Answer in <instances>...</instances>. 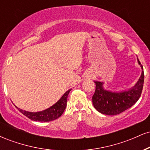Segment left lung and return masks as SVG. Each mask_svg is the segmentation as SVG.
Listing matches in <instances>:
<instances>
[{"instance_id": "8db88e82", "label": "left lung", "mask_w": 150, "mask_h": 150, "mask_svg": "<svg viewBox=\"0 0 150 150\" xmlns=\"http://www.w3.org/2000/svg\"><path fill=\"white\" fill-rule=\"evenodd\" d=\"M142 68V73L136 84L128 90L112 92L104 88V82L94 81L96 89L92 97L94 107L99 112L108 116L119 114L137 102L140 97L144 84L143 67L137 58Z\"/></svg>"}]
</instances>
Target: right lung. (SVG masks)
Returning <instances> with one entry per match:
<instances>
[{"label": "right lung", "mask_w": 150, "mask_h": 150, "mask_svg": "<svg viewBox=\"0 0 150 150\" xmlns=\"http://www.w3.org/2000/svg\"><path fill=\"white\" fill-rule=\"evenodd\" d=\"M70 90H71V89H68L67 92L64 93V94L62 96L61 99L56 104H53L51 107L44 110V111H37V112H30V111L22 110L21 108L17 107L16 106H15V107L18 108L22 114L25 115V116H27L30 119L34 120V121H51V120L57 119L64 112L67 106L68 95Z\"/></svg>", "instance_id": "add662e5"}]
</instances>
